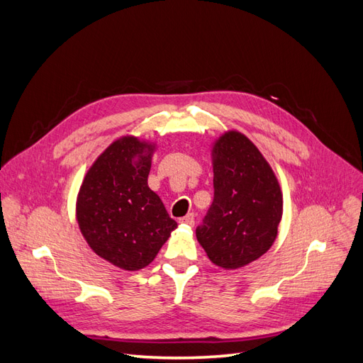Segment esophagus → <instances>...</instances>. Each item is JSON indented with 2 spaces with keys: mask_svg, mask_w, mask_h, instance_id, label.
I'll list each match as a JSON object with an SVG mask.
<instances>
[{
  "mask_svg": "<svg viewBox=\"0 0 363 363\" xmlns=\"http://www.w3.org/2000/svg\"><path fill=\"white\" fill-rule=\"evenodd\" d=\"M180 223L182 224H188V225H194L195 224V216H194V213H188L186 216H183L182 219H180Z\"/></svg>",
  "mask_w": 363,
  "mask_h": 363,
  "instance_id": "1",
  "label": "esophagus"
}]
</instances>
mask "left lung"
I'll use <instances>...</instances> for the list:
<instances>
[{
	"label": "left lung",
	"mask_w": 363,
	"mask_h": 363,
	"mask_svg": "<svg viewBox=\"0 0 363 363\" xmlns=\"http://www.w3.org/2000/svg\"><path fill=\"white\" fill-rule=\"evenodd\" d=\"M211 156L215 199L196 239L213 265L239 269L276 242L283 192L269 162L240 131L219 135Z\"/></svg>",
	"instance_id": "left-lung-1"
}]
</instances>
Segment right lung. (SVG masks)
<instances>
[{
	"label": "right lung",
	"mask_w": 363,
	"mask_h": 363,
	"mask_svg": "<svg viewBox=\"0 0 363 363\" xmlns=\"http://www.w3.org/2000/svg\"><path fill=\"white\" fill-rule=\"evenodd\" d=\"M156 150L152 140L118 138L91 164L77 194L75 218L87 245L124 271L148 267L177 228L148 186Z\"/></svg>",
	"instance_id": "obj_1"
}]
</instances>
